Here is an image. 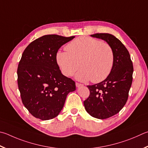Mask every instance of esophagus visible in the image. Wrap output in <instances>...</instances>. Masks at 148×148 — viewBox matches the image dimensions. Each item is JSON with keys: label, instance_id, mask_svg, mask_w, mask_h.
Returning a JSON list of instances; mask_svg holds the SVG:
<instances>
[{"label": "esophagus", "instance_id": "1", "mask_svg": "<svg viewBox=\"0 0 148 148\" xmlns=\"http://www.w3.org/2000/svg\"><path fill=\"white\" fill-rule=\"evenodd\" d=\"M76 86L77 87H81V86H83L82 84L81 83H76Z\"/></svg>", "mask_w": 148, "mask_h": 148}]
</instances>
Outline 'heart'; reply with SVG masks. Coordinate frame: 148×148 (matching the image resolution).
Here are the masks:
<instances>
[{"instance_id": "obj_1", "label": "heart", "mask_w": 148, "mask_h": 148, "mask_svg": "<svg viewBox=\"0 0 148 148\" xmlns=\"http://www.w3.org/2000/svg\"><path fill=\"white\" fill-rule=\"evenodd\" d=\"M65 50L66 52L57 53L56 60L66 76H73L79 66L82 69L76 79L82 82H101L111 73L114 53L106 42L90 37H79L69 42Z\"/></svg>"}]
</instances>
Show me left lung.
<instances>
[{
	"label": "left lung",
	"instance_id": "left-lung-1",
	"mask_svg": "<svg viewBox=\"0 0 148 148\" xmlns=\"http://www.w3.org/2000/svg\"><path fill=\"white\" fill-rule=\"evenodd\" d=\"M90 36L106 41L114 53L111 73L101 82L87 85L90 95L83 101L90 116L106 119L119 112L126 103L133 81V63L127 48L113 35L95 34Z\"/></svg>",
	"mask_w": 148,
	"mask_h": 148
}]
</instances>
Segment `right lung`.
Listing matches in <instances>:
<instances>
[{"label":"right lung","instance_id":"obj_1","mask_svg":"<svg viewBox=\"0 0 148 148\" xmlns=\"http://www.w3.org/2000/svg\"><path fill=\"white\" fill-rule=\"evenodd\" d=\"M74 37L46 35L32 41L23 53L17 69L18 90L24 106L37 119L57 116L66 96L76 90L75 82L62 74L56 60L60 47Z\"/></svg>","mask_w":148,"mask_h":148}]
</instances>
